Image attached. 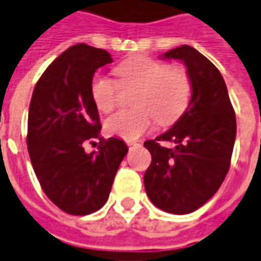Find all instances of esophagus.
Returning a JSON list of instances; mask_svg holds the SVG:
<instances>
[{"label":"esophagus","instance_id":"1","mask_svg":"<svg viewBox=\"0 0 261 261\" xmlns=\"http://www.w3.org/2000/svg\"><path fill=\"white\" fill-rule=\"evenodd\" d=\"M126 145L129 146V149H134V148H139V146H141V143L134 142V141H127Z\"/></svg>","mask_w":261,"mask_h":261}]
</instances>
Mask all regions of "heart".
<instances>
[{
  "instance_id": "1",
  "label": "heart",
  "mask_w": 261,
  "mask_h": 261,
  "mask_svg": "<svg viewBox=\"0 0 261 261\" xmlns=\"http://www.w3.org/2000/svg\"><path fill=\"white\" fill-rule=\"evenodd\" d=\"M119 85L136 87L132 103L136 109L120 110L108 118L105 126L110 135L125 141H135L146 134L155 119L161 125L176 122L191 100L192 85L182 67L168 66L149 57H132L116 67ZM119 85L108 76L96 74L90 83L94 106L109 113L118 103Z\"/></svg>"
}]
</instances>
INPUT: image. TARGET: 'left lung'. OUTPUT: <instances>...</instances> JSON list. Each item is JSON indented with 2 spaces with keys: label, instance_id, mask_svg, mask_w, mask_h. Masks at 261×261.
Returning a JSON list of instances; mask_svg holds the SVG:
<instances>
[{
  "label": "left lung",
  "instance_id": "obj_1",
  "mask_svg": "<svg viewBox=\"0 0 261 261\" xmlns=\"http://www.w3.org/2000/svg\"><path fill=\"white\" fill-rule=\"evenodd\" d=\"M161 57L182 61L192 94L172 127L143 143L152 155L143 182L152 204L171 214H188L218 191L228 172L237 132L236 113L224 79L205 56L181 45ZM162 142H171L173 148Z\"/></svg>",
  "mask_w": 261,
  "mask_h": 261
}]
</instances>
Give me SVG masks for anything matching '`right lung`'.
<instances>
[{
    "label": "right lung",
    "instance_id": "obj_1",
    "mask_svg": "<svg viewBox=\"0 0 261 261\" xmlns=\"http://www.w3.org/2000/svg\"><path fill=\"white\" fill-rule=\"evenodd\" d=\"M112 57L106 50L76 44L61 53L37 82L29 109L27 146L45 195L71 216H87L105 205L126 143L100 138L99 112L90 96L94 71ZM94 137L98 151L84 143ZM94 143V142H92Z\"/></svg>",
    "mask_w": 261,
    "mask_h": 261
}]
</instances>
